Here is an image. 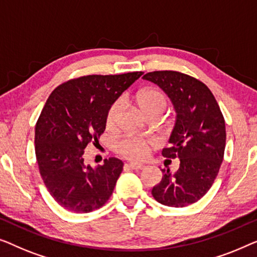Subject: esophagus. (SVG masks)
Instances as JSON below:
<instances>
[{
	"instance_id": "1",
	"label": "esophagus",
	"mask_w": 257,
	"mask_h": 257,
	"mask_svg": "<svg viewBox=\"0 0 257 257\" xmlns=\"http://www.w3.org/2000/svg\"><path fill=\"white\" fill-rule=\"evenodd\" d=\"M125 166L132 170H142L144 169V165L143 164H140V163H129V164H125Z\"/></svg>"
}]
</instances>
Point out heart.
I'll return each instance as SVG.
<instances>
[{
    "mask_svg": "<svg viewBox=\"0 0 257 257\" xmlns=\"http://www.w3.org/2000/svg\"><path fill=\"white\" fill-rule=\"evenodd\" d=\"M135 101L139 104L141 109L146 113L148 116L154 115H163L168 108V99L163 92L157 88H146L140 91L135 95ZM122 111V100L117 99L110 103L106 111L107 128L113 129L116 127L118 117ZM151 142L148 140L140 139V137L128 136L121 139L116 143V151L121 156L129 160H142L149 153Z\"/></svg>",
    "mask_w": 257,
    "mask_h": 257,
    "instance_id": "1",
    "label": "heart"
}]
</instances>
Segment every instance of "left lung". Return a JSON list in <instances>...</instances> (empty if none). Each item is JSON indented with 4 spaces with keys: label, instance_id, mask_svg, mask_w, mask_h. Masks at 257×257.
I'll list each match as a JSON object with an SVG mask.
<instances>
[{
    "label": "left lung",
    "instance_id": "8db88e82",
    "mask_svg": "<svg viewBox=\"0 0 257 257\" xmlns=\"http://www.w3.org/2000/svg\"><path fill=\"white\" fill-rule=\"evenodd\" d=\"M143 79L157 84L175 106L177 120L166 158H179V169L154 186L153 197L162 205L185 207L207 193L221 166L226 147L225 118L214 95L204 82L177 71H154Z\"/></svg>",
    "mask_w": 257,
    "mask_h": 257
}]
</instances>
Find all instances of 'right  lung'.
I'll use <instances>...</instances> for the list:
<instances>
[{"mask_svg":"<svg viewBox=\"0 0 257 257\" xmlns=\"http://www.w3.org/2000/svg\"><path fill=\"white\" fill-rule=\"evenodd\" d=\"M142 74L84 75L50 94L35 128L36 158L49 193L67 211L89 213L102 207L113 193L122 161L106 158L93 169L85 165V148L99 143L108 107Z\"/></svg>","mask_w":257,"mask_h":257,"instance_id":"right-lung-1","label":"right lung"}]
</instances>
